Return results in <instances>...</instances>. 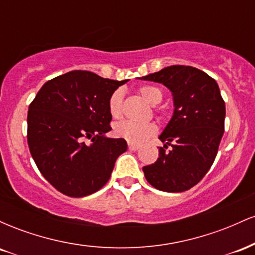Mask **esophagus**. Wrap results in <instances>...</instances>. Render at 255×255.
Masks as SVG:
<instances>
[{
    "label": "esophagus",
    "mask_w": 255,
    "mask_h": 255,
    "mask_svg": "<svg viewBox=\"0 0 255 255\" xmlns=\"http://www.w3.org/2000/svg\"><path fill=\"white\" fill-rule=\"evenodd\" d=\"M128 150L129 151H136V150H139V146L137 145H134V144H128Z\"/></svg>",
    "instance_id": "esophagus-1"
}]
</instances>
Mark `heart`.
Here are the masks:
<instances>
[{
    "label": "heart",
    "instance_id": "heart-1",
    "mask_svg": "<svg viewBox=\"0 0 255 255\" xmlns=\"http://www.w3.org/2000/svg\"><path fill=\"white\" fill-rule=\"evenodd\" d=\"M139 93L142 98L151 105H157L163 101V91L153 85H144L139 89ZM110 115L114 119H120L124 114V93L121 90L115 91L110 96L108 102ZM158 128L153 122L137 124L131 121H122L114 126V134L118 137L125 139L126 141L134 145H140L156 135Z\"/></svg>",
    "mask_w": 255,
    "mask_h": 255
}]
</instances>
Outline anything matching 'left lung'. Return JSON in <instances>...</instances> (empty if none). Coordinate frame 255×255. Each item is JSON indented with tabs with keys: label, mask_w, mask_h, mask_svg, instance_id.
Segmentation results:
<instances>
[{
	"label": "left lung",
	"mask_w": 255,
	"mask_h": 255,
	"mask_svg": "<svg viewBox=\"0 0 255 255\" xmlns=\"http://www.w3.org/2000/svg\"><path fill=\"white\" fill-rule=\"evenodd\" d=\"M141 79L168 87L175 107L159 136L164 142L159 157L142 168L146 180L163 192L188 191L210 170L224 133L225 103L218 85L200 69L180 64Z\"/></svg>",
	"instance_id": "left-lung-1"
}]
</instances>
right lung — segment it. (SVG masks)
Here are the masks:
<instances>
[{
	"label": "right lung",
	"mask_w": 255,
	"mask_h": 255,
	"mask_svg": "<svg viewBox=\"0 0 255 255\" xmlns=\"http://www.w3.org/2000/svg\"><path fill=\"white\" fill-rule=\"evenodd\" d=\"M125 83L72 71L46 81L28 107L32 158L62 194L81 198L99 191L109 181L118 157L127 151L125 139L105 136L113 119L108 102Z\"/></svg>",
	"instance_id": "1"
}]
</instances>
